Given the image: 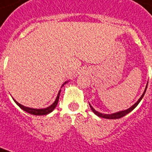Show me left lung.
<instances>
[{
  "label": "left lung",
  "instance_id": "1",
  "mask_svg": "<svg viewBox=\"0 0 152 152\" xmlns=\"http://www.w3.org/2000/svg\"><path fill=\"white\" fill-rule=\"evenodd\" d=\"M147 88H148V83H147L146 88H145V90H144V93H143V95H141V97L139 99H138V101H137L135 104H133V105H132L131 107H129V108L127 109V110H125L118 111V112H116V113H110V114H109V113H108V114H107V113H99V111L95 110V109L93 108L90 103H89V105H90L91 109V110L94 112V113H95V114H96L97 116H99V117H100V118H106V119H118V118H122V117L125 116L126 114H128L129 113H130L131 111L133 110H134V109L137 107V105L140 103V102L141 101V99H143V97H144V94H145V92H146Z\"/></svg>",
  "mask_w": 152,
  "mask_h": 152
}]
</instances>
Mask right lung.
Returning a JSON list of instances; mask_svg holds the SVG:
<instances>
[{"instance_id": "1", "label": "right lung", "mask_w": 152, "mask_h": 152, "mask_svg": "<svg viewBox=\"0 0 152 152\" xmlns=\"http://www.w3.org/2000/svg\"><path fill=\"white\" fill-rule=\"evenodd\" d=\"M69 82V81H66V82H64L63 84H62L61 88L63 87V86L65 84V83H67ZM60 93H61V90L58 91V94H57V98H56V99H55V101L53 102L52 104H51L50 106H48V107H46V108H42V109H35V108H31V107H27V106H23V105H21L20 103H19L18 102L15 101L14 99H13V100H14V102H15V103L17 104L18 106H20V108L22 109L23 110L26 111L27 113H31V114H33V115H46V114H48V113H51L53 110L55 109V107L57 106V103H58V100H59V96H60Z\"/></svg>"}]
</instances>
